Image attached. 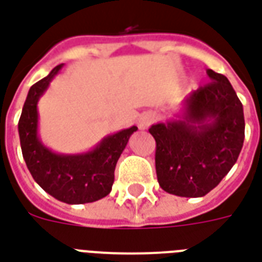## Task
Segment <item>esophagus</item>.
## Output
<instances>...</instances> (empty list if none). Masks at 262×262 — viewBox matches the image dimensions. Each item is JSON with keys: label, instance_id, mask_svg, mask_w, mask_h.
Returning a JSON list of instances; mask_svg holds the SVG:
<instances>
[{"label": "esophagus", "instance_id": "esophagus-1", "mask_svg": "<svg viewBox=\"0 0 262 262\" xmlns=\"http://www.w3.org/2000/svg\"><path fill=\"white\" fill-rule=\"evenodd\" d=\"M154 121H156L154 114H151V112H144V114H141V115L139 116V119H137V126H139V129L144 130V129H147Z\"/></svg>", "mask_w": 262, "mask_h": 262}]
</instances>
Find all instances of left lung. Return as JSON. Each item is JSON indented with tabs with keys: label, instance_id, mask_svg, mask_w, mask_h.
<instances>
[{
	"label": "left lung",
	"instance_id": "1",
	"mask_svg": "<svg viewBox=\"0 0 262 262\" xmlns=\"http://www.w3.org/2000/svg\"><path fill=\"white\" fill-rule=\"evenodd\" d=\"M211 82L190 93L173 119L150 127L158 183L169 194L203 197L220 185L245 141L243 105L229 80L212 69Z\"/></svg>",
	"mask_w": 262,
	"mask_h": 262
}]
</instances>
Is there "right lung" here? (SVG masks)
<instances>
[{
  "label": "right lung",
  "instance_id": "add662e5",
  "mask_svg": "<svg viewBox=\"0 0 262 262\" xmlns=\"http://www.w3.org/2000/svg\"><path fill=\"white\" fill-rule=\"evenodd\" d=\"M63 63L37 83L26 97L17 123L23 160L42 190L67 204H86L110 194L116 162L136 126L104 137L93 150L82 154H59L42 144L38 137L37 102Z\"/></svg>",
  "mask_w": 262,
  "mask_h": 262
}]
</instances>
